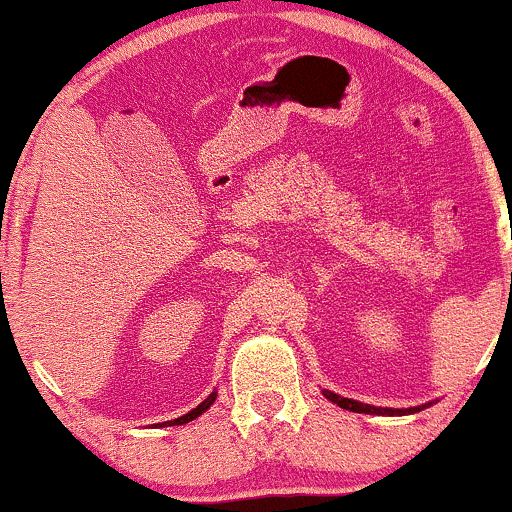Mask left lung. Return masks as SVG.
I'll use <instances>...</instances> for the list:
<instances>
[{"instance_id":"obj_1","label":"left lung","mask_w":512,"mask_h":512,"mask_svg":"<svg viewBox=\"0 0 512 512\" xmlns=\"http://www.w3.org/2000/svg\"><path fill=\"white\" fill-rule=\"evenodd\" d=\"M326 398L331 400V403L341 405L343 410H350V412H367V415H408V412H420L422 408H408V410H393V408H374V405H365V403H357V400H350V398H343L338 396V393H331V391H322Z\"/></svg>"}]
</instances>
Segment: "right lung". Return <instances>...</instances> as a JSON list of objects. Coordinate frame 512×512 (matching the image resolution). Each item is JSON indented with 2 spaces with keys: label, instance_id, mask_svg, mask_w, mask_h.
Masks as SVG:
<instances>
[{
  "label": "right lung",
  "instance_id": "1",
  "mask_svg": "<svg viewBox=\"0 0 512 512\" xmlns=\"http://www.w3.org/2000/svg\"><path fill=\"white\" fill-rule=\"evenodd\" d=\"M214 400H217V391H212V393H209V396H207L205 400H202V403H200V405H197V408H195V410H190V412H188V415L178 417V420H174V422H162V427H164V424H169V427H174V424H186V422H193V420H195V417H200V415H202V412H205V410L209 408V405H212V403H214Z\"/></svg>",
  "mask_w": 512,
  "mask_h": 512
}]
</instances>
